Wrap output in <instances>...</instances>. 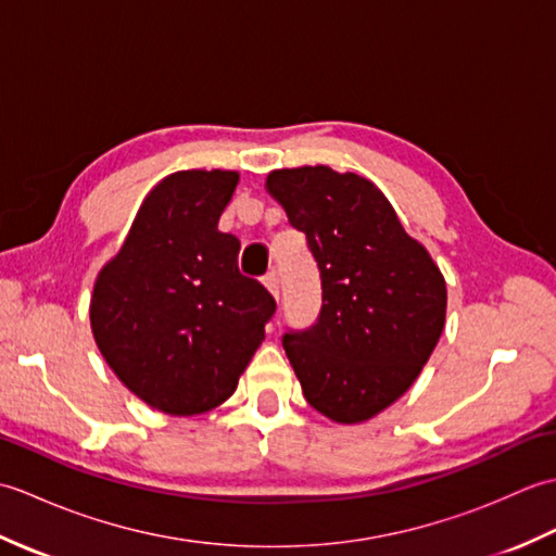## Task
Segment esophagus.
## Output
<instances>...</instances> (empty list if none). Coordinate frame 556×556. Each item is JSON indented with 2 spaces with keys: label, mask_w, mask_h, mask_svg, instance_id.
Returning a JSON list of instances; mask_svg holds the SVG:
<instances>
[{
  "label": "esophagus",
  "mask_w": 556,
  "mask_h": 556,
  "mask_svg": "<svg viewBox=\"0 0 556 556\" xmlns=\"http://www.w3.org/2000/svg\"><path fill=\"white\" fill-rule=\"evenodd\" d=\"M263 285L267 287L271 296L279 301V275H277V271H267V275L263 277Z\"/></svg>",
  "instance_id": "esophagus-1"
}]
</instances>
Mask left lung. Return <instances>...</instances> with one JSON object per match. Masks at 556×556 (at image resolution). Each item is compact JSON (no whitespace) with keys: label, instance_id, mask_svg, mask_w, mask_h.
Wrapping results in <instances>:
<instances>
[{"label":"left lung","instance_id":"1","mask_svg":"<svg viewBox=\"0 0 556 556\" xmlns=\"http://www.w3.org/2000/svg\"><path fill=\"white\" fill-rule=\"evenodd\" d=\"M267 193L305 233L323 277L313 329L285 334L308 404L358 425L408 392L440 341L446 281L370 179L317 167L275 169Z\"/></svg>","mask_w":556,"mask_h":556}]
</instances>
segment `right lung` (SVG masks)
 <instances>
[{
	"mask_svg": "<svg viewBox=\"0 0 556 556\" xmlns=\"http://www.w3.org/2000/svg\"><path fill=\"white\" fill-rule=\"evenodd\" d=\"M239 172H174L140 203L98 271L90 329L126 389L167 416L224 404L277 303L239 271V239L217 229Z\"/></svg>",
	"mask_w": 556,
	"mask_h": 556,
	"instance_id": "1",
	"label": "right lung"
}]
</instances>
